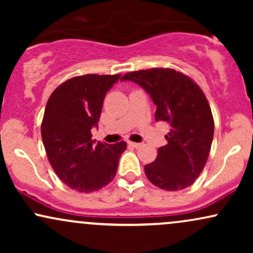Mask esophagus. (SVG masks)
<instances>
[{"label":"esophagus","instance_id":"esophagus-1","mask_svg":"<svg viewBox=\"0 0 253 253\" xmlns=\"http://www.w3.org/2000/svg\"><path fill=\"white\" fill-rule=\"evenodd\" d=\"M128 145H129V146L134 147V149H136V147L140 146V144H139V143H133V141H128Z\"/></svg>","mask_w":253,"mask_h":253}]
</instances>
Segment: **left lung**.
Instances as JSON below:
<instances>
[{"mask_svg":"<svg viewBox=\"0 0 253 253\" xmlns=\"http://www.w3.org/2000/svg\"><path fill=\"white\" fill-rule=\"evenodd\" d=\"M121 81L140 85L157 106L156 121L170 125L168 144L158 149L145 173L156 187L168 191L185 189L205 168L214 135V120L200 86L173 69L128 72Z\"/></svg>","mask_w":253,"mask_h":253,"instance_id":"8db88e82","label":"left lung"}]
</instances>
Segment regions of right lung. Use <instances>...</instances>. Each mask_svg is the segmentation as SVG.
I'll return each instance as SVG.
<instances>
[{
	"label": "right lung",
	"instance_id": "1",
	"mask_svg": "<svg viewBox=\"0 0 253 253\" xmlns=\"http://www.w3.org/2000/svg\"><path fill=\"white\" fill-rule=\"evenodd\" d=\"M121 75L70 78L52 92L42 124V138L51 167L60 181L80 193H91L113 181L125 141L102 144L91 139L107 91Z\"/></svg>",
	"mask_w": 253,
	"mask_h": 253
}]
</instances>
